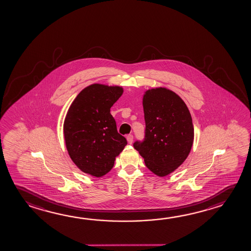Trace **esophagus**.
<instances>
[{
	"label": "esophagus",
	"instance_id": "obj_1",
	"mask_svg": "<svg viewBox=\"0 0 251 251\" xmlns=\"http://www.w3.org/2000/svg\"><path fill=\"white\" fill-rule=\"evenodd\" d=\"M126 139H127L128 144L131 145V144L132 143V141H133V136L131 135V134H129V135L126 137Z\"/></svg>",
	"mask_w": 251,
	"mask_h": 251
}]
</instances>
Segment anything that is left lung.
Masks as SVG:
<instances>
[{
	"label": "left lung",
	"instance_id": "obj_1",
	"mask_svg": "<svg viewBox=\"0 0 251 251\" xmlns=\"http://www.w3.org/2000/svg\"><path fill=\"white\" fill-rule=\"evenodd\" d=\"M146 136L133 147L150 171L170 175L186 160L194 142V126L187 104L167 88L149 89L143 95Z\"/></svg>",
	"mask_w": 251,
	"mask_h": 251
}]
</instances>
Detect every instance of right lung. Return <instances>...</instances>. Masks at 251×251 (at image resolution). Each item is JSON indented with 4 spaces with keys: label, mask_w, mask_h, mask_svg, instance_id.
<instances>
[{
    "label": "right lung",
    "mask_w": 251,
    "mask_h": 251,
    "mask_svg": "<svg viewBox=\"0 0 251 251\" xmlns=\"http://www.w3.org/2000/svg\"><path fill=\"white\" fill-rule=\"evenodd\" d=\"M123 92L121 86L91 84L73 100L64 119L69 155L81 171L97 178L111 171L116 157L127 144L110 113Z\"/></svg>",
    "instance_id": "right-lung-1"
}]
</instances>
